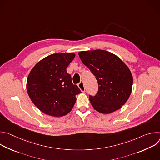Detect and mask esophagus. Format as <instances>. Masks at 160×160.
I'll return each mask as SVG.
<instances>
[{
    "label": "esophagus",
    "instance_id": "34e87169",
    "mask_svg": "<svg viewBox=\"0 0 160 160\" xmlns=\"http://www.w3.org/2000/svg\"><path fill=\"white\" fill-rule=\"evenodd\" d=\"M78 87L80 88V89L82 91V92H85V86H84V83H83V81H81L79 83H78Z\"/></svg>",
    "mask_w": 160,
    "mask_h": 160
}]
</instances>
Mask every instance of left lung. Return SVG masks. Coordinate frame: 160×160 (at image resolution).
<instances>
[{
    "instance_id": "1",
    "label": "left lung",
    "mask_w": 160,
    "mask_h": 160,
    "mask_svg": "<svg viewBox=\"0 0 160 160\" xmlns=\"http://www.w3.org/2000/svg\"><path fill=\"white\" fill-rule=\"evenodd\" d=\"M78 55L98 80L97 94L89 95L93 108L104 114L120 109L128 100L133 85L127 66L118 56L104 50L81 51Z\"/></svg>"
}]
</instances>
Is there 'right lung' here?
Here are the masks:
<instances>
[{
    "label": "right lung",
    "mask_w": 160,
    "mask_h": 160,
    "mask_svg": "<svg viewBox=\"0 0 160 160\" xmlns=\"http://www.w3.org/2000/svg\"><path fill=\"white\" fill-rule=\"evenodd\" d=\"M75 57L74 53H56L40 61L31 70L27 89L32 101L42 112L62 117L71 111L81 93L72 83L66 68Z\"/></svg>",
    "instance_id": "add662e5"
}]
</instances>
